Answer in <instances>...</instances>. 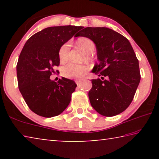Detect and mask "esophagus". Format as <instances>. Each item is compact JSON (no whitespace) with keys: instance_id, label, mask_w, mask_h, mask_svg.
Wrapping results in <instances>:
<instances>
[{"instance_id":"esophagus-1","label":"esophagus","mask_w":159,"mask_h":159,"mask_svg":"<svg viewBox=\"0 0 159 159\" xmlns=\"http://www.w3.org/2000/svg\"><path fill=\"white\" fill-rule=\"evenodd\" d=\"M75 81H76V84L79 85H80V83H81V80H80V79H76V80H75Z\"/></svg>"}]
</instances>
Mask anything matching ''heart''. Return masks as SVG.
Listing matches in <instances>:
<instances>
[{
	"label": "heart",
	"mask_w": 159,
	"mask_h": 159,
	"mask_svg": "<svg viewBox=\"0 0 159 159\" xmlns=\"http://www.w3.org/2000/svg\"><path fill=\"white\" fill-rule=\"evenodd\" d=\"M77 45L80 49H82L87 55V57L90 54H92L95 49V45L94 42L88 38H82L77 41ZM71 48V43L66 42L60 47L59 50V58L61 61H65L69 57V52ZM89 67L85 64H79L70 62L63 66L61 74L66 78L69 79H79L84 76L88 71Z\"/></svg>",
	"instance_id": "heart-1"
}]
</instances>
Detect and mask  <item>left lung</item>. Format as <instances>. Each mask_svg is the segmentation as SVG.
Instances as JSON below:
<instances>
[{"instance_id": "obj_1", "label": "left lung", "mask_w": 159, "mask_h": 159, "mask_svg": "<svg viewBox=\"0 0 159 159\" xmlns=\"http://www.w3.org/2000/svg\"><path fill=\"white\" fill-rule=\"evenodd\" d=\"M75 36L87 37L95 43L99 63L93 72L107 77L104 80H91L93 87L88 93L91 105L104 116L124 111L133 101L141 79L139 61L130 42L106 27H83Z\"/></svg>"}]
</instances>
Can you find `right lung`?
Returning <instances> with one entry per match:
<instances>
[{
	"label": "right lung",
	"mask_w": 159,
	"mask_h": 159,
	"mask_svg": "<svg viewBox=\"0 0 159 159\" xmlns=\"http://www.w3.org/2000/svg\"><path fill=\"white\" fill-rule=\"evenodd\" d=\"M82 26H51L28 39L17 64L18 87L29 108L37 115L50 118L62 113L71 102L77 85L62 77L50 80L60 65L59 50ZM58 72V70H56Z\"/></svg>",
	"instance_id": "obj_1"
}]
</instances>
